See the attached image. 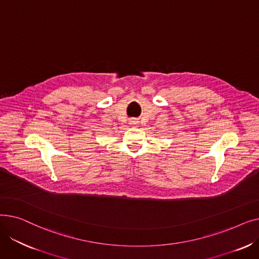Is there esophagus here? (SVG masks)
<instances>
[{"label":"esophagus","instance_id":"34e87169","mask_svg":"<svg viewBox=\"0 0 259 259\" xmlns=\"http://www.w3.org/2000/svg\"><path fill=\"white\" fill-rule=\"evenodd\" d=\"M130 124L132 125V126H137L138 124H139V120L138 119H130Z\"/></svg>","mask_w":259,"mask_h":259}]
</instances>
